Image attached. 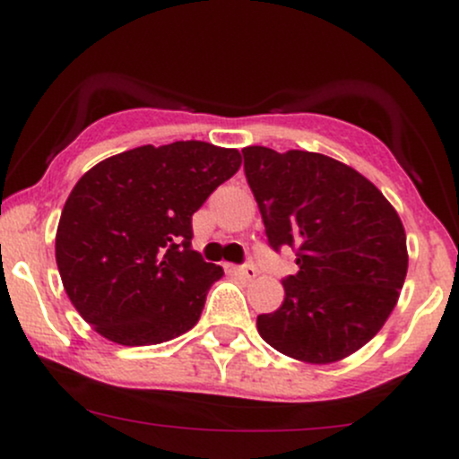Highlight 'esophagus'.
Returning <instances> with one entry per match:
<instances>
[{"mask_svg": "<svg viewBox=\"0 0 459 459\" xmlns=\"http://www.w3.org/2000/svg\"><path fill=\"white\" fill-rule=\"evenodd\" d=\"M224 272L226 273H233V276H239V278H246V281H252V278H256V267L255 265H244V267H237V265H230V263H224Z\"/></svg>", "mask_w": 459, "mask_h": 459, "instance_id": "esophagus-1", "label": "esophagus"}]
</instances>
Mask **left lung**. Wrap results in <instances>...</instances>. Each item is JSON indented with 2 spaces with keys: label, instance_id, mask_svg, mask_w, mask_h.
<instances>
[{
  "label": "left lung",
  "instance_id": "1",
  "mask_svg": "<svg viewBox=\"0 0 459 459\" xmlns=\"http://www.w3.org/2000/svg\"><path fill=\"white\" fill-rule=\"evenodd\" d=\"M244 172L273 250H296L284 302L256 317L281 354L330 365L380 332L408 272L402 220L354 168L308 151L246 146Z\"/></svg>",
  "mask_w": 459,
  "mask_h": 459
}]
</instances>
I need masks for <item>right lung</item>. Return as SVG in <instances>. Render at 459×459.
<instances>
[{
  "instance_id": "right-lung-1",
  "label": "right lung",
  "mask_w": 459,
  "mask_h": 459,
  "mask_svg": "<svg viewBox=\"0 0 459 459\" xmlns=\"http://www.w3.org/2000/svg\"><path fill=\"white\" fill-rule=\"evenodd\" d=\"M239 166V151L187 140L118 152L79 178L56 261L68 299L99 334L157 345L196 325L224 270L192 250V215Z\"/></svg>"
}]
</instances>
